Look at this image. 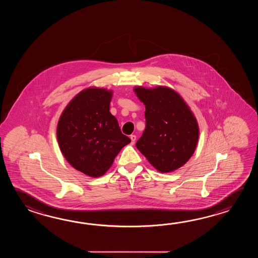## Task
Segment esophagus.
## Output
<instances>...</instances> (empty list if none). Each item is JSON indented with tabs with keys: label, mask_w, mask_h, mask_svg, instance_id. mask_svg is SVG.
Returning <instances> with one entry per match:
<instances>
[{
	"label": "esophagus",
	"mask_w": 258,
	"mask_h": 258,
	"mask_svg": "<svg viewBox=\"0 0 258 258\" xmlns=\"http://www.w3.org/2000/svg\"><path fill=\"white\" fill-rule=\"evenodd\" d=\"M130 138H131L132 145H134L135 142H136V140H137V137H136L135 135H132L131 137H130Z\"/></svg>",
	"instance_id": "obj_1"
}]
</instances>
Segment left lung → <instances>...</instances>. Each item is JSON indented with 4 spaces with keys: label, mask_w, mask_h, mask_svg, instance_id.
Wrapping results in <instances>:
<instances>
[{
    "label": "left lung",
    "mask_w": 258,
    "mask_h": 258,
    "mask_svg": "<svg viewBox=\"0 0 258 258\" xmlns=\"http://www.w3.org/2000/svg\"><path fill=\"white\" fill-rule=\"evenodd\" d=\"M146 106V129L136 146L160 172L185 164L198 145V121L181 96L170 88H135Z\"/></svg>",
    "instance_id": "obj_1"
}]
</instances>
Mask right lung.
<instances>
[{"mask_svg": "<svg viewBox=\"0 0 258 258\" xmlns=\"http://www.w3.org/2000/svg\"><path fill=\"white\" fill-rule=\"evenodd\" d=\"M112 93L88 88L62 111L57 126L60 151L70 164L91 177L104 174L121 148L131 142L110 112Z\"/></svg>", "mask_w": 258, "mask_h": 258, "instance_id": "right-lung-1", "label": "right lung"}]
</instances>
